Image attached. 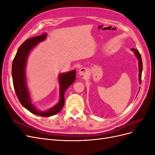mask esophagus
<instances>
[{
    "mask_svg": "<svg viewBox=\"0 0 155 155\" xmlns=\"http://www.w3.org/2000/svg\"><path fill=\"white\" fill-rule=\"evenodd\" d=\"M88 73V70L86 68H81L79 71V74L80 76H85Z\"/></svg>",
    "mask_w": 155,
    "mask_h": 155,
    "instance_id": "esophagus-1",
    "label": "esophagus"
}]
</instances>
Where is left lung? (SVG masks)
<instances>
[{"label":"left lung","instance_id":"left-lung-1","mask_svg":"<svg viewBox=\"0 0 155 155\" xmlns=\"http://www.w3.org/2000/svg\"><path fill=\"white\" fill-rule=\"evenodd\" d=\"M132 51L134 52V54L137 57V59L138 60V65H139V81L140 84L142 83V69H143V64H142V60L141 58V55H140L139 51L135 48H131L130 49Z\"/></svg>","mask_w":155,"mask_h":155}]
</instances>
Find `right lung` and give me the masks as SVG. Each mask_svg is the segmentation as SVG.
I'll use <instances>...</instances> for the list:
<instances>
[{
	"label": "right lung",
	"instance_id": "add662e5",
	"mask_svg": "<svg viewBox=\"0 0 155 155\" xmlns=\"http://www.w3.org/2000/svg\"><path fill=\"white\" fill-rule=\"evenodd\" d=\"M46 38V34H43L26 40L21 45L13 61L12 74L14 89L21 105L33 114L43 117H49L58 113L63 109L64 104V92L74 82L76 72L74 70L59 75L60 99L57 105L46 111H41L36 109L35 106L31 104L30 94L27 88L25 68L27 58L30 50Z\"/></svg>",
	"mask_w": 155,
	"mask_h": 155
}]
</instances>
